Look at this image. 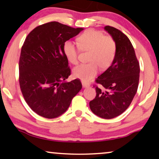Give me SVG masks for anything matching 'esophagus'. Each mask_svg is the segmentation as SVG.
Listing matches in <instances>:
<instances>
[{
    "mask_svg": "<svg viewBox=\"0 0 159 159\" xmlns=\"http://www.w3.org/2000/svg\"><path fill=\"white\" fill-rule=\"evenodd\" d=\"M82 85H83V87H84V88H85V87H89V86H90L89 83H85V82H82Z\"/></svg>",
    "mask_w": 159,
    "mask_h": 159,
    "instance_id": "1",
    "label": "esophagus"
}]
</instances>
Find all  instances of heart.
Segmentation results:
<instances>
[{
  "label": "heart",
  "mask_w": 159,
  "mask_h": 159,
  "mask_svg": "<svg viewBox=\"0 0 159 159\" xmlns=\"http://www.w3.org/2000/svg\"><path fill=\"white\" fill-rule=\"evenodd\" d=\"M77 44L82 51H89L87 64L75 67L73 75L83 81H89L98 73L99 69L104 71L111 65L116 55L117 46L111 36H104L102 32L88 29L78 36ZM73 42L66 41L63 45V52L70 63L79 62V50Z\"/></svg>",
  "instance_id": "heart-1"
}]
</instances>
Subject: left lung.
Here are the masks:
<instances>
[{
	"label": "left lung",
	"mask_w": 159,
	"mask_h": 159,
	"mask_svg": "<svg viewBox=\"0 0 159 159\" xmlns=\"http://www.w3.org/2000/svg\"><path fill=\"white\" fill-rule=\"evenodd\" d=\"M104 29L116 43V55L111 65L96 79L101 88L94 85L96 97L89 104L95 115L110 119L123 114L130 106L138 90L140 69L127 36L113 26H106Z\"/></svg>",
	"instance_id": "8db88e82"
}]
</instances>
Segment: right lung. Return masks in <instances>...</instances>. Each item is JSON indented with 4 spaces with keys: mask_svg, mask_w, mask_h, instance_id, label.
I'll use <instances>...</instances> for the list:
<instances>
[{
    "mask_svg": "<svg viewBox=\"0 0 159 159\" xmlns=\"http://www.w3.org/2000/svg\"><path fill=\"white\" fill-rule=\"evenodd\" d=\"M83 29L51 21L38 26L26 36L19 61V82L26 102L38 115L60 116L81 90L79 79L64 81L71 69L63 45Z\"/></svg>",
    "mask_w": 159,
    "mask_h": 159,
    "instance_id": "right-lung-1",
    "label": "right lung"
}]
</instances>
